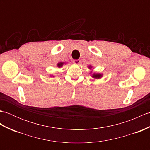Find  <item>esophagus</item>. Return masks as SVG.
<instances>
[{
    "label": "esophagus",
    "instance_id": "obj_1",
    "mask_svg": "<svg viewBox=\"0 0 150 150\" xmlns=\"http://www.w3.org/2000/svg\"><path fill=\"white\" fill-rule=\"evenodd\" d=\"M73 64H80V62H81V60L79 59L73 60Z\"/></svg>",
    "mask_w": 150,
    "mask_h": 150
}]
</instances>
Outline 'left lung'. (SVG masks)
<instances>
[{
	"mask_svg": "<svg viewBox=\"0 0 150 150\" xmlns=\"http://www.w3.org/2000/svg\"><path fill=\"white\" fill-rule=\"evenodd\" d=\"M92 77L95 78V79H99L101 77V75L100 74H95L92 76Z\"/></svg>",
	"mask_w": 150,
	"mask_h": 150,
	"instance_id": "1",
	"label": "left lung"
}]
</instances>
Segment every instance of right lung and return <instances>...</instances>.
Returning <instances> with one entry per match:
<instances>
[{
	"label": "right lung",
	"mask_w": 150,
	"mask_h": 150,
	"mask_svg": "<svg viewBox=\"0 0 150 150\" xmlns=\"http://www.w3.org/2000/svg\"><path fill=\"white\" fill-rule=\"evenodd\" d=\"M62 64H63V63H62V62H61V63H59V64H58V66H59V67H60V66H62Z\"/></svg>",
	"instance_id": "right-lung-1"
}]
</instances>
